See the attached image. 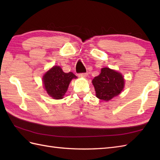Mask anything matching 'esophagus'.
Listing matches in <instances>:
<instances>
[{"label": "esophagus", "instance_id": "34e87169", "mask_svg": "<svg viewBox=\"0 0 160 160\" xmlns=\"http://www.w3.org/2000/svg\"><path fill=\"white\" fill-rule=\"evenodd\" d=\"M78 76L81 77H87L88 76V74L87 73H81L78 74Z\"/></svg>", "mask_w": 160, "mask_h": 160}]
</instances>
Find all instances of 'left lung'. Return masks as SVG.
I'll use <instances>...</instances> for the list:
<instances>
[{
  "instance_id": "obj_1",
  "label": "left lung",
  "mask_w": 160,
  "mask_h": 160,
  "mask_svg": "<svg viewBox=\"0 0 160 160\" xmlns=\"http://www.w3.org/2000/svg\"><path fill=\"white\" fill-rule=\"evenodd\" d=\"M92 83L96 97L108 101L120 93L124 88V80L120 73L105 67L101 69L100 75L94 78Z\"/></svg>"
}]
</instances>
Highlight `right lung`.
Wrapping results in <instances>:
<instances>
[{"mask_svg":"<svg viewBox=\"0 0 160 160\" xmlns=\"http://www.w3.org/2000/svg\"><path fill=\"white\" fill-rule=\"evenodd\" d=\"M76 78L72 72L64 73L60 67L55 66L47 71L42 79L47 93L54 99H62L71 80Z\"/></svg>","mask_w":160,"mask_h":160,"instance_id":"add662e5","label":"right lung"}]
</instances>
